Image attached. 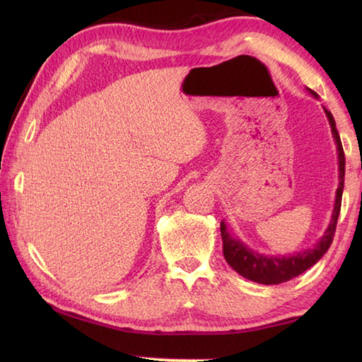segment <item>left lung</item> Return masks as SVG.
I'll return each mask as SVG.
<instances>
[{
  "instance_id": "8db88e82",
  "label": "left lung",
  "mask_w": 362,
  "mask_h": 362,
  "mask_svg": "<svg viewBox=\"0 0 362 362\" xmlns=\"http://www.w3.org/2000/svg\"><path fill=\"white\" fill-rule=\"evenodd\" d=\"M310 93L317 98L316 91L308 88ZM325 110V115L332 127L333 138L336 141L337 148V163H339V187L336 189V201L333 209V216L329 221V226L325 230L324 236L320 238L317 244L313 249H306L303 252L292 253L286 257H267L261 255V253L253 252L252 249L245 247V244L240 240H236L230 235L226 222H221V236H222V250H224V258L227 263L232 266L235 271L243 275L244 279L257 281L261 284H279L288 280L296 279L300 274L308 271L311 266H314L317 261L325 255L329 245L333 243V236L336 232L337 218H339L341 211V202H342V191H344V177H345V156L341 143V136L337 134L336 122L333 115L329 110Z\"/></svg>"
}]
</instances>
